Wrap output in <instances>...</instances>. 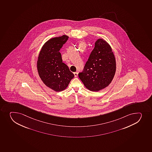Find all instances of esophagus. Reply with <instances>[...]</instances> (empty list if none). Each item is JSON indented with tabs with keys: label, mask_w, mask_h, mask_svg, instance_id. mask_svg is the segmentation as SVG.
Returning <instances> with one entry per match:
<instances>
[{
	"label": "esophagus",
	"mask_w": 152,
	"mask_h": 152,
	"mask_svg": "<svg viewBox=\"0 0 152 152\" xmlns=\"http://www.w3.org/2000/svg\"><path fill=\"white\" fill-rule=\"evenodd\" d=\"M74 76H75V77H77V76H78V72H74Z\"/></svg>",
	"instance_id": "esophagus-1"
}]
</instances>
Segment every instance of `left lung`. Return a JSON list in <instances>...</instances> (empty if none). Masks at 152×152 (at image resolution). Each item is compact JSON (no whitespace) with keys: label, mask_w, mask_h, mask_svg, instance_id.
<instances>
[{"label":"left lung","mask_w":152,"mask_h":152,"mask_svg":"<svg viewBox=\"0 0 152 152\" xmlns=\"http://www.w3.org/2000/svg\"><path fill=\"white\" fill-rule=\"evenodd\" d=\"M115 71V58L111 47L104 39H99L78 76L86 88L98 92L110 84Z\"/></svg>","instance_id":"8db88e82"}]
</instances>
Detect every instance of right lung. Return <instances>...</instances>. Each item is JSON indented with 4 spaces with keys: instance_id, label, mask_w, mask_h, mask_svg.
I'll return each mask as SVG.
<instances>
[{
    "instance_id": "right-lung-1",
    "label": "right lung",
    "mask_w": 152,
    "mask_h": 152,
    "mask_svg": "<svg viewBox=\"0 0 152 152\" xmlns=\"http://www.w3.org/2000/svg\"><path fill=\"white\" fill-rule=\"evenodd\" d=\"M66 35L52 38L44 44L37 61V69L44 84L56 92L67 87L74 75L67 65L62 62L59 52L68 39Z\"/></svg>"
}]
</instances>
